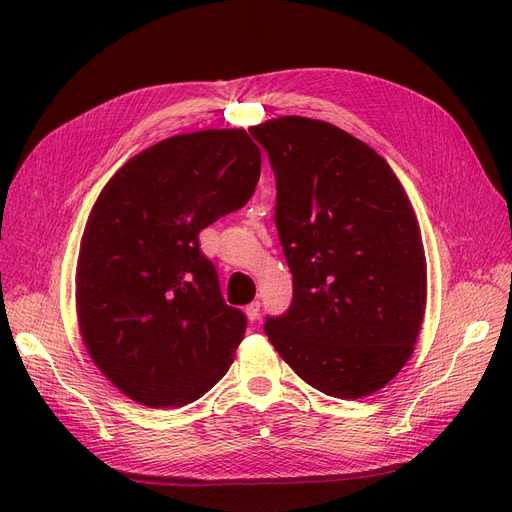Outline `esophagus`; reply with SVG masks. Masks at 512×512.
Wrapping results in <instances>:
<instances>
[{
  "label": "esophagus",
  "mask_w": 512,
  "mask_h": 512,
  "mask_svg": "<svg viewBox=\"0 0 512 512\" xmlns=\"http://www.w3.org/2000/svg\"><path fill=\"white\" fill-rule=\"evenodd\" d=\"M245 314H247V318L254 322L260 316V301H252L250 305H247L245 307Z\"/></svg>",
  "instance_id": "obj_1"
}]
</instances>
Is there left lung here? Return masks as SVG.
<instances>
[{"instance_id": "1", "label": "left lung", "mask_w": 512, "mask_h": 512, "mask_svg": "<svg viewBox=\"0 0 512 512\" xmlns=\"http://www.w3.org/2000/svg\"><path fill=\"white\" fill-rule=\"evenodd\" d=\"M275 173V226L292 303L265 333L309 386L359 399L414 352L427 262L410 200L384 158L333 123L288 115L250 128Z\"/></svg>"}]
</instances>
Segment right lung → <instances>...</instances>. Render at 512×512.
<instances>
[{
	"label": "right lung",
	"mask_w": 512,
	"mask_h": 512,
	"mask_svg": "<svg viewBox=\"0 0 512 512\" xmlns=\"http://www.w3.org/2000/svg\"><path fill=\"white\" fill-rule=\"evenodd\" d=\"M245 130L164 138L104 185L81 239L76 314L87 352L117 389L177 408L222 380L247 318L226 305L198 232L256 190Z\"/></svg>",
	"instance_id": "right-lung-1"
}]
</instances>
